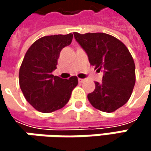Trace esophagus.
Here are the masks:
<instances>
[{
  "mask_svg": "<svg viewBox=\"0 0 151 151\" xmlns=\"http://www.w3.org/2000/svg\"><path fill=\"white\" fill-rule=\"evenodd\" d=\"M84 81H85L84 78H78V82H79V83H83Z\"/></svg>",
  "mask_w": 151,
  "mask_h": 151,
  "instance_id": "34e87169",
  "label": "esophagus"
}]
</instances>
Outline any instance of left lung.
<instances>
[{
	"label": "left lung",
	"instance_id": "8db88e82",
	"mask_svg": "<svg viewBox=\"0 0 151 151\" xmlns=\"http://www.w3.org/2000/svg\"><path fill=\"white\" fill-rule=\"evenodd\" d=\"M73 35L94 69L104 71L102 82H95L88 101L96 109L114 112L129 100L136 83V66L129 50L122 41L106 33Z\"/></svg>",
	"mask_w": 151,
	"mask_h": 151
}]
</instances>
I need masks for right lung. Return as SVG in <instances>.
I'll use <instances>...</instances> for the list:
<instances>
[{
    "label": "right lung",
    "instance_id": "obj_1",
    "mask_svg": "<svg viewBox=\"0 0 151 151\" xmlns=\"http://www.w3.org/2000/svg\"><path fill=\"white\" fill-rule=\"evenodd\" d=\"M73 35L45 36L34 42L27 50L19 70V84L27 101L42 113L65 106L78 78L64 79L51 73L57 68L61 50L71 45Z\"/></svg>",
    "mask_w": 151,
    "mask_h": 151
}]
</instances>
